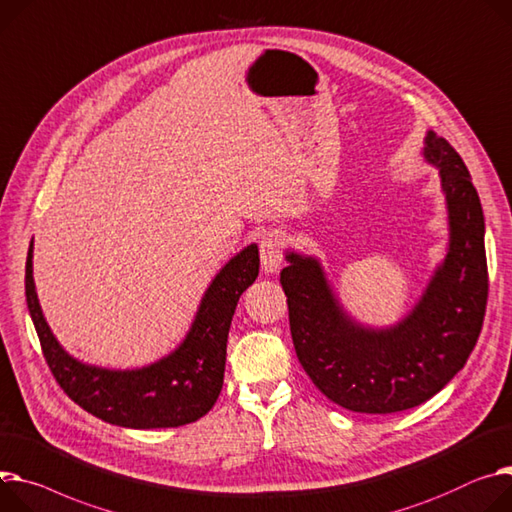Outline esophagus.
Here are the masks:
<instances>
[{
	"instance_id": "34e87169",
	"label": "esophagus",
	"mask_w": 512,
	"mask_h": 512,
	"mask_svg": "<svg viewBox=\"0 0 512 512\" xmlns=\"http://www.w3.org/2000/svg\"><path fill=\"white\" fill-rule=\"evenodd\" d=\"M285 233L270 231L266 233L260 242V260L264 272H277L283 264V252H285Z\"/></svg>"
}]
</instances>
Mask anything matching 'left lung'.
<instances>
[{
  "mask_svg": "<svg viewBox=\"0 0 512 512\" xmlns=\"http://www.w3.org/2000/svg\"><path fill=\"white\" fill-rule=\"evenodd\" d=\"M447 201L445 260L406 316L387 328L352 320L318 258L287 252L281 285L297 359L334 404L363 414L402 412L439 393L467 363L488 301L484 213L471 176L447 139L424 137Z\"/></svg>",
  "mask_w": 512,
  "mask_h": 512,
  "instance_id": "8db88e82",
  "label": "left lung"
}]
</instances>
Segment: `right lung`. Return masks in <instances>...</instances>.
<instances>
[{
    "mask_svg": "<svg viewBox=\"0 0 512 512\" xmlns=\"http://www.w3.org/2000/svg\"><path fill=\"white\" fill-rule=\"evenodd\" d=\"M26 258V303L45 361L67 396L92 416L125 428H174L203 418L217 402L227 355V334L242 293L256 281L260 256L250 244L235 254L207 287L184 340L151 365L106 369L73 359L53 336Z\"/></svg>",
    "mask_w": 512,
    "mask_h": 512,
    "instance_id": "obj_1",
    "label": "right lung"
}]
</instances>
